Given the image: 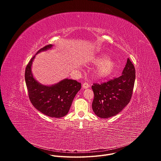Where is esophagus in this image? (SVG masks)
Returning <instances> with one entry per match:
<instances>
[{
  "mask_svg": "<svg viewBox=\"0 0 161 161\" xmlns=\"http://www.w3.org/2000/svg\"><path fill=\"white\" fill-rule=\"evenodd\" d=\"M89 86H90L89 84H88V83H86V82H85V83H84L83 84V87L84 88H88Z\"/></svg>",
  "mask_w": 161,
  "mask_h": 161,
  "instance_id": "esophagus-1",
  "label": "esophagus"
}]
</instances>
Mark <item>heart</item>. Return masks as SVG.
<instances>
[{"label": "heart", "instance_id": "1", "mask_svg": "<svg viewBox=\"0 0 161 161\" xmlns=\"http://www.w3.org/2000/svg\"><path fill=\"white\" fill-rule=\"evenodd\" d=\"M104 55H100L92 59L95 64H99L96 71V75L98 78H106L109 77L114 72L115 68V64L111 59L107 58Z\"/></svg>", "mask_w": 161, "mask_h": 161}]
</instances>
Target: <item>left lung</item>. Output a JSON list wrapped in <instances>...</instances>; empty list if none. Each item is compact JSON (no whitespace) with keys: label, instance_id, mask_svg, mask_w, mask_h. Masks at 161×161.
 <instances>
[{"label":"left lung","instance_id":"left-lung-1","mask_svg":"<svg viewBox=\"0 0 161 161\" xmlns=\"http://www.w3.org/2000/svg\"><path fill=\"white\" fill-rule=\"evenodd\" d=\"M136 78L133 64L128 58L122 75L103 83L92 86L94 98L92 109L102 119L113 117L119 113L130 102Z\"/></svg>","mask_w":161,"mask_h":161}]
</instances>
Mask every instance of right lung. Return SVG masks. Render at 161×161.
Wrapping results in <instances>:
<instances>
[{
	"label": "right lung",
	"mask_w": 161,
	"mask_h": 161,
	"mask_svg": "<svg viewBox=\"0 0 161 161\" xmlns=\"http://www.w3.org/2000/svg\"><path fill=\"white\" fill-rule=\"evenodd\" d=\"M48 44L41 48L37 53L52 47ZM35 55L27 65L25 79L29 99L32 105L47 116L55 118L64 117L68 113L73 101L81 89V83L76 80L65 79L52 86L39 83L33 77L31 66Z\"/></svg>",
	"instance_id": "right-lung-1"
}]
</instances>
